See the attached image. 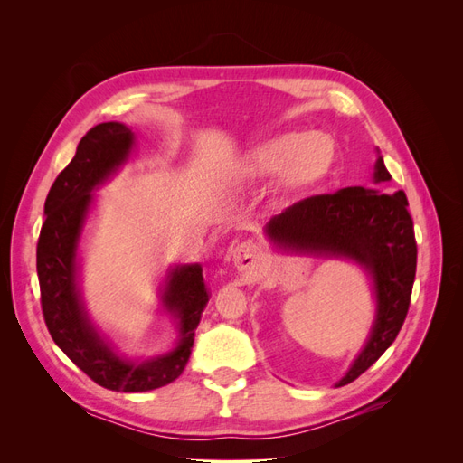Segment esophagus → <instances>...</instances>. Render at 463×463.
Segmentation results:
<instances>
[{"label": "esophagus", "mask_w": 463, "mask_h": 463, "mask_svg": "<svg viewBox=\"0 0 463 463\" xmlns=\"http://www.w3.org/2000/svg\"><path fill=\"white\" fill-rule=\"evenodd\" d=\"M233 260L240 270L253 269L257 262V245L250 241H243L233 249Z\"/></svg>", "instance_id": "obj_1"}]
</instances>
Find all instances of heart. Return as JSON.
<instances>
[{"label":"heart","instance_id":"heart-1","mask_svg":"<svg viewBox=\"0 0 463 463\" xmlns=\"http://www.w3.org/2000/svg\"><path fill=\"white\" fill-rule=\"evenodd\" d=\"M335 148L332 138L320 133L289 131L276 135L250 150L241 170L247 177H269L279 174L286 189H307L332 170Z\"/></svg>","mask_w":463,"mask_h":463}]
</instances>
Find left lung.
Masks as SVG:
<instances>
[{
	"label": "left lung",
	"mask_w": 463,
	"mask_h": 463,
	"mask_svg": "<svg viewBox=\"0 0 463 463\" xmlns=\"http://www.w3.org/2000/svg\"><path fill=\"white\" fill-rule=\"evenodd\" d=\"M390 181L383 158L374 164V184ZM274 245L301 253L344 257L359 262L374 284L376 318L369 340L335 386L354 383L396 340L410 309L417 269L413 220L403 191L345 187L315 194L286 208L266 223Z\"/></svg>",
	"instance_id": "obj_1"
}]
</instances>
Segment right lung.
Masks as SVG:
<instances>
[{
  "mask_svg": "<svg viewBox=\"0 0 463 463\" xmlns=\"http://www.w3.org/2000/svg\"><path fill=\"white\" fill-rule=\"evenodd\" d=\"M135 137L123 123L108 121L80 138L75 158L55 177L46 197L36 270L40 305L53 342L96 384L116 392H146L174 383L184 373L194 328L210 299L199 264L177 266L165 279L162 303L179 318L174 352L133 363L111 349L85 313L77 288V245L92 191L128 160Z\"/></svg>",
  "mask_w": 463,
  "mask_h": 463,
  "instance_id": "add662e5",
  "label": "right lung"
}]
</instances>
